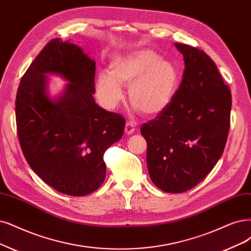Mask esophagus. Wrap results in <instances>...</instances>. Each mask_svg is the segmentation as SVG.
<instances>
[{"label": "esophagus", "instance_id": "34e87169", "mask_svg": "<svg viewBox=\"0 0 251 251\" xmlns=\"http://www.w3.org/2000/svg\"><path fill=\"white\" fill-rule=\"evenodd\" d=\"M135 131V123L132 121H128L125 125V132L128 135H131Z\"/></svg>", "mask_w": 251, "mask_h": 251}]
</instances>
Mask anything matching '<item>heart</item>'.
Masks as SVG:
<instances>
[{
	"label": "heart",
	"mask_w": 251,
	"mask_h": 251,
	"mask_svg": "<svg viewBox=\"0 0 251 251\" xmlns=\"http://www.w3.org/2000/svg\"><path fill=\"white\" fill-rule=\"evenodd\" d=\"M179 70L156 52L141 49L118 54L109 71L100 72L95 93L102 106L114 109L123 100L121 87L128 88L130 103L147 116L160 114L170 105L179 86Z\"/></svg>",
	"instance_id": "1"
}]
</instances>
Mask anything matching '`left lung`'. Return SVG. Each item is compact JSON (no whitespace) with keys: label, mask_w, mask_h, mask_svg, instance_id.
<instances>
[{"label":"left lung","mask_w":251,"mask_h":251,"mask_svg":"<svg viewBox=\"0 0 251 251\" xmlns=\"http://www.w3.org/2000/svg\"><path fill=\"white\" fill-rule=\"evenodd\" d=\"M175 45L184 58L182 81L170 105L145 123L141 133L152 182L162 191L181 193L205 179L224 153L231 95L205 51Z\"/></svg>","instance_id":"1"}]
</instances>
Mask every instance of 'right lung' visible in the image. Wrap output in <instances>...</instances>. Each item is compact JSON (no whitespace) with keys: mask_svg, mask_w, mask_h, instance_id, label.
Returning <instances> with one entry per match:
<instances>
[{"mask_svg":"<svg viewBox=\"0 0 251 251\" xmlns=\"http://www.w3.org/2000/svg\"><path fill=\"white\" fill-rule=\"evenodd\" d=\"M96 63L79 46L53 39L21 79L15 100L18 140L32 170L57 191L82 197L105 179L103 155L122 137L123 117L100 107L95 94ZM48 74L69 82L51 100Z\"/></svg>","mask_w":251,"mask_h":251,"instance_id":"1","label":"right lung"}]
</instances>
